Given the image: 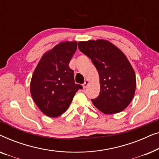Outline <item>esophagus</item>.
<instances>
[{"label":"esophagus","instance_id":"1","mask_svg":"<svg viewBox=\"0 0 159 159\" xmlns=\"http://www.w3.org/2000/svg\"><path fill=\"white\" fill-rule=\"evenodd\" d=\"M88 84H89V80H84V84H82V87H83V88H86L87 87H88Z\"/></svg>","mask_w":159,"mask_h":159}]
</instances>
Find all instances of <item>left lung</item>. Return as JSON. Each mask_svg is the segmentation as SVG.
Wrapping results in <instances>:
<instances>
[{
	"label": "left lung",
	"mask_w": 159,
	"mask_h": 159,
	"mask_svg": "<svg viewBox=\"0 0 159 159\" xmlns=\"http://www.w3.org/2000/svg\"><path fill=\"white\" fill-rule=\"evenodd\" d=\"M80 51L92 61L100 77V94L92 102L106 114H116L131 103L136 88L135 73L120 49L104 40L82 41Z\"/></svg>",
	"instance_id": "obj_1"
}]
</instances>
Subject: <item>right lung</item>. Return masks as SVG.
<instances>
[{"mask_svg":"<svg viewBox=\"0 0 159 159\" xmlns=\"http://www.w3.org/2000/svg\"><path fill=\"white\" fill-rule=\"evenodd\" d=\"M77 41L56 45L42 56L30 82L32 99L41 111L57 117L68 109L75 93L82 89L75 84L74 71L69 66L76 52Z\"/></svg>","mask_w":159,"mask_h":159,"instance_id":"1","label":"right lung"}]
</instances>
